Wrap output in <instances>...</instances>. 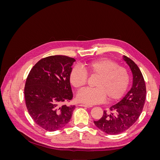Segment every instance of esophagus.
I'll use <instances>...</instances> for the list:
<instances>
[{
	"instance_id": "34e87169",
	"label": "esophagus",
	"mask_w": 160,
	"mask_h": 160,
	"mask_svg": "<svg viewBox=\"0 0 160 160\" xmlns=\"http://www.w3.org/2000/svg\"><path fill=\"white\" fill-rule=\"evenodd\" d=\"M79 105L81 106V107H85V108H91V107H92V106H91V105H85V104H79Z\"/></svg>"
}]
</instances>
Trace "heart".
<instances>
[{
    "instance_id": "heart-1",
    "label": "heart",
    "mask_w": 160,
    "mask_h": 160,
    "mask_svg": "<svg viewBox=\"0 0 160 160\" xmlns=\"http://www.w3.org/2000/svg\"><path fill=\"white\" fill-rule=\"evenodd\" d=\"M85 70L80 67L72 68L69 80L75 89L83 88L88 81V72L90 75L98 76L95 88H86L79 91L77 99L81 103L93 105L108 99L113 101L119 99L127 90L129 83L128 70L119 67L116 62L108 59H100L86 62Z\"/></svg>"
}]
</instances>
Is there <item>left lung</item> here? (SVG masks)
<instances>
[{
  "label": "left lung",
  "instance_id": "obj_1",
  "mask_svg": "<svg viewBox=\"0 0 160 160\" xmlns=\"http://www.w3.org/2000/svg\"><path fill=\"white\" fill-rule=\"evenodd\" d=\"M123 59L133 74L132 88L119 102L104 111L102 118L94 121L97 128L109 135L123 133L132 126L142 113L146 98V87L141 71L129 58L123 56Z\"/></svg>",
  "mask_w": 160,
  "mask_h": 160
}]
</instances>
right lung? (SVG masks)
Returning a JSON list of instances; mask_svg holds the SVG:
<instances>
[{
    "mask_svg": "<svg viewBox=\"0 0 160 160\" xmlns=\"http://www.w3.org/2000/svg\"><path fill=\"white\" fill-rule=\"evenodd\" d=\"M75 61L64 55L47 57L28 75L25 86L28 112L37 125L49 132L65 127L75 108L66 104L72 99L69 75Z\"/></svg>",
    "mask_w": 160,
    "mask_h": 160,
    "instance_id": "obj_1",
    "label": "right lung"
}]
</instances>
